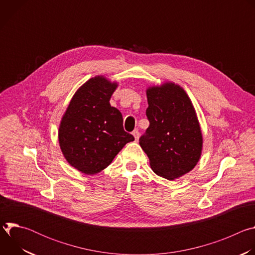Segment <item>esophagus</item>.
Returning a JSON list of instances; mask_svg holds the SVG:
<instances>
[{
    "instance_id": "1",
    "label": "esophagus",
    "mask_w": 255,
    "mask_h": 255,
    "mask_svg": "<svg viewBox=\"0 0 255 255\" xmlns=\"http://www.w3.org/2000/svg\"><path fill=\"white\" fill-rule=\"evenodd\" d=\"M132 134H133V136H134L135 140L137 141V140L139 139V131H138V130H134V131L132 132Z\"/></svg>"
}]
</instances>
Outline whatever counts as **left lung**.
I'll return each mask as SVG.
<instances>
[{"label":"left lung","instance_id":"left-lung-1","mask_svg":"<svg viewBox=\"0 0 255 255\" xmlns=\"http://www.w3.org/2000/svg\"><path fill=\"white\" fill-rule=\"evenodd\" d=\"M149 127L139 138L152 170L166 179L191 171L198 163L203 137L193 104L177 85L165 83L146 92Z\"/></svg>","mask_w":255,"mask_h":255}]
</instances>
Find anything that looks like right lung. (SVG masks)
<instances>
[{
	"mask_svg": "<svg viewBox=\"0 0 255 255\" xmlns=\"http://www.w3.org/2000/svg\"><path fill=\"white\" fill-rule=\"evenodd\" d=\"M116 83L95 77L72 97L60 122L58 140L67 162L86 174L106 168L134 140L124 131L123 117L110 105Z\"/></svg>",
	"mask_w": 255,
	"mask_h": 255,
	"instance_id": "obj_1",
	"label": "right lung"
}]
</instances>
